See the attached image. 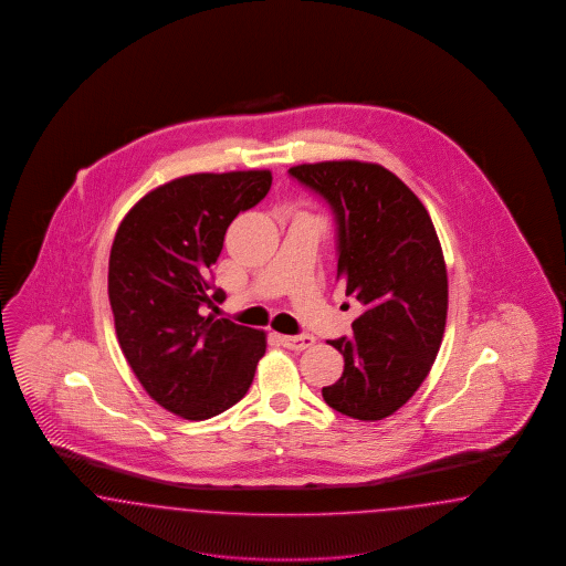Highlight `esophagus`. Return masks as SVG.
Here are the masks:
<instances>
[{"instance_id":"esophagus-1","label":"esophagus","mask_w":566,"mask_h":566,"mask_svg":"<svg viewBox=\"0 0 566 566\" xmlns=\"http://www.w3.org/2000/svg\"><path fill=\"white\" fill-rule=\"evenodd\" d=\"M280 340H282L284 347H289L293 352H303V349H307V347H312L316 343L312 335H294V337L293 335H282Z\"/></svg>"}]
</instances>
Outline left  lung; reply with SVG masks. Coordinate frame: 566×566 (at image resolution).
I'll use <instances>...</instances> for the list:
<instances>
[{
	"mask_svg": "<svg viewBox=\"0 0 566 566\" xmlns=\"http://www.w3.org/2000/svg\"><path fill=\"white\" fill-rule=\"evenodd\" d=\"M289 172L333 206L337 280L364 305L354 337L331 340L345 366L322 396L340 415L381 421L426 381L444 337L449 277L436 227L421 200L381 164L331 159Z\"/></svg>",
	"mask_w": 566,
	"mask_h": 566,
	"instance_id": "8db88e82",
	"label": "left lung"
}]
</instances>
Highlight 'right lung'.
<instances>
[{
	"instance_id": "add662e5",
	"label": "right lung",
	"mask_w": 566,
	"mask_h": 566,
	"mask_svg": "<svg viewBox=\"0 0 566 566\" xmlns=\"http://www.w3.org/2000/svg\"><path fill=\"white\" fill-rule=\"evenodd\" d=\"M270 170L196 172L164 182L122 219L109 254L115 335L159 407L203 421L238 405L268 349L265 331L202 316L227 227L261 202Z\"/></svg>"
}]
</instances>
